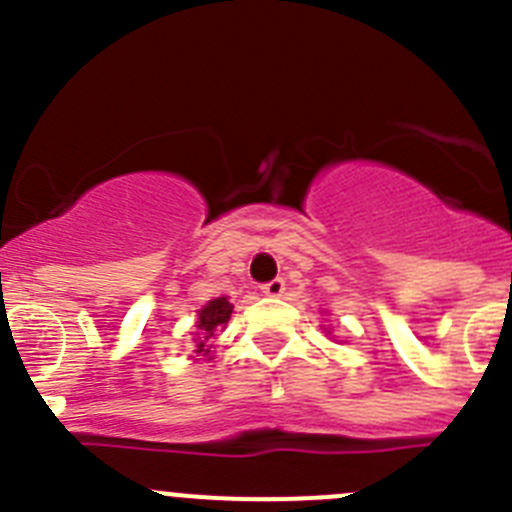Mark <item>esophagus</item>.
I'll return each instance as SVG.
<instances>
[{"label": "esophagus", "mask_w": 512, "mask_h": 512, "mask_svg": "<svg viewBox=\"0 0 512 512\" xmlns=\"http://www.w3.org/2000/svg\"><path fill=\"white\" fill-rule=\"evenodd\" d=\"M284 291H286L284 279H271L269 284L261 286V294L271 296V299H279V296H284Z\"/></svg>", "instance_id": "obj_1"}]
</instances>
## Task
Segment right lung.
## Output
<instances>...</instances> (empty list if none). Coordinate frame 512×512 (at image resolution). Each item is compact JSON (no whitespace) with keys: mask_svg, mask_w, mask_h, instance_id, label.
<instances>
[{"mask_svg":"<svg viewBox=\"0 0 512 512\" xmlns=\"http://www.w3.org/2000/svg\"><path fill=\"white\" fill-rule=\"evenodd\" d=\"M233 314V304L226 299V296H218V299L208 301L206 306H203L201 311H198V329H201V337L196 339V354L198 357H208V352H211V347H208V342L213 339V334L218 332V329H223V326L228 324V319H231Z\"/></svg>","mask_w":512,"mask_h":512,"instance_id":"1","label":"right lung"}]
</instances>
